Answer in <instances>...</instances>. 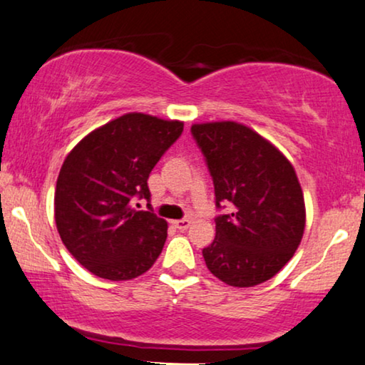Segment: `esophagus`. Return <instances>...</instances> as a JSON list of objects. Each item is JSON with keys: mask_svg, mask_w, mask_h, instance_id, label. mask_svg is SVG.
<instances>
[{"mask_svg": "<svg viewBox=\"0 0 365 365\" xmlns=\"http://www.w3.org/2000/svg\"><path fill=\"white\" fill-rule=\"evenodd\" d=\"M190 225H192V222H190V220H177V222H173V227H175L177 230H180V232H185V230H188Z\"/></svg>", "mask_w": 365, "mask_h": 365, "instance_id": "obj_1", "label": "esophagus"}]
</instances>
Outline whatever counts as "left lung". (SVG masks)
Wrapping results in <instances>:
<instances>
[{
	"label": "left lung",
	"instance_id": "8db88e82",
	"mask_svg": "<svg viewBox=\"0 0 365 365\" xmlns=\"http://www.w3.org/2000/svg\"><path fill=\"white\" fill-rule=\"evenodd\" d=\"M215 187L217 236L203 248L207 268L223 283H264L292 258L306 210L294 168L259 133L236 122L192 125Z\"/></svg>",
	"mask_w": 365,
	"mask_h": 365
}]
</instances>
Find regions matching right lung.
Instances as JSON below:
<instances>
[{
    "label": "right lung",
    "mask_w": 365,
    "mask_h": 365,
    "mask_svg": "<svg viewBox=\"0 0 365 365\" xmlns=\"http://www.w3.org/2000/svg\"><path fill=\"white\" fill-rule=\"evenodd\" d=\"M182 132L183 122L132 112L91 132L66 157L56 183V227L92 274L137 278L162 253L167 222L133 202L150 200L148 175Z\"/></svg>",
    "instance_id": "right-lung-1"
}]
</instances>
